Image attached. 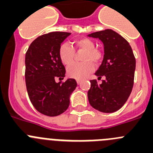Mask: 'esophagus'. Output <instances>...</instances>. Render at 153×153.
Segmentation results:
<instances>
[{
  "label": "esophagus",
  "mask_w": 153,
  "mask_h": 153,
  "mask_svg": "<svg viewBox=\"0 0 153 153\" xmlns=\"http://www.w3.org/2000/svg\"><path fill=\"white\" fill-rule=\"evenodd\" d=\"M76 82H77V84H78V85H80V84L82 83V80L77 79V80H76Z\"/></svg>",
  "instance_id": "1"
}]
</instances>
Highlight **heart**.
Wrapping results in <instances>:
<instances>
[{"label":"heart","mask_w":153,"mask_h":153,"mask_svg":"<svg viewBox=\"0 0 153 153\" xmlns=\"http://www.w3.org/2000/svg\"><path fill=\"white\" fill-rule=\"evenodd\" d=\"M77 50L84 51L82 62L73 63L67 68V74L75 79H83L94 71V65H98L103 60V53L95 48V43L88 38H81L74 42ZM75 50L67 43H62L59 49V57L62 62L68 65L74 61Z\"/></svg>","instance_id":"obj_1"}]
</instances>
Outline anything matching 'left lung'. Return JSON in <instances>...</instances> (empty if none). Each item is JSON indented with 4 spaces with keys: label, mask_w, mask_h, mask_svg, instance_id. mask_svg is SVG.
<instances>
[{
    "label": "left lung",
    "mask_w": 153,
    "mask_h": 153,
    "mask_svg": "<svg viewBox=\"0 0 153 153\" xmlns=\"http://www.w3.org/2000/svg\"><path fill=\"white\" fill-rule=\"evenodd\" d=\"M98 38L104 46L102 64L95 75L105 79L99 84L91 80L88 97L92 107L103 113L118 111L130 97L134 82L136 59L131 46L126 39L112 30L89 34Z\"/></svg>",
    "instance_id": "obj_1"
}]
</instances>
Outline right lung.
Returning a JSON list of instances; mask_svg holds the SVG:
<instances>
[{"label": "right lung", "instance_id": "right-lung-1", "mask_svg": "<svg viewBox=\"0 0 153 153\" xmlns=\"http://www.w3.org/2000/svg\"><path fill=\"white\" fill-rule=\"evenodd\" d=\"M52 32L37 37L30 44L25 57V80L30 100L36 111L49 117L60 115L68 109L70 95L77 87L74 78H64L65 68L59 57L61 43L70 35Z\"/></svg>", "mask_w": 153, "mask_h": 153}]
</instances>
